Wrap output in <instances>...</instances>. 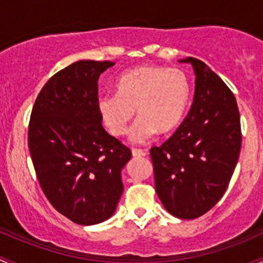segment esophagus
<instances>
[{
	"label": "esophagus",
	"instance_id": "obj_1",
	"mask_svg": "<svg viewBox=\"0 0 263 263\" xmlns=\"http://www.w3.org/2000/svg\"><path fill=\"white\" fill-rule=\"evenodd\" d=\"M132 154H133V157H145L148 154V152L142 151V149H133Z\"/></svg>",
	"mask_w": 263,
	"mask_h": 263
}]
</instances>
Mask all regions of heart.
<instances>
[{
    "label": "heart",
    "instance_id": "b5f03b06",
    "mask_svg": "<svg viewBox=\"0 0 263 263\" xmlns=\"http://www.w3.org/2000/svg\"><path fill=\"white\" fill-rule=\"evenodd\" d=\"M190 81L183 71L143 64L118 77L115 93L97 100V110L114 137H123L137 110L140 116L130 133L133 144H144L154 135L175 132L190 105Z\"/></svg>",
    "mask_w": 263,
    "mask_h": 263
}]
</instances>
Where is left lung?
Masks as SVG:
<instances>
[{"label": "left lung", "instance_id": "1", "mask_svg": "<svg viewBox=\"0 0 263 263\" xmlns=\"http://www.w3.org/2000/svg\"><path fill=\"white\" fill-rule=\"evenodd\" d=\"M195 73L194 102L175 134L151 149L154 185L164 209L195 219L221 199L239 157L242 134L233 92L204 62L187 57Z\"/></svg>", "mask_w": 263, "mask_h": 263}]
</instances>
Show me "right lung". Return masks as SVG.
<instances>
[{"mask_svg":"<svg viewBox=\"0 0 263 263\" xmlns=\"http://www.w3.org/2000/svg\"><path fill=\"white\" fill-rule=\"evenodd\" d=\"M114 62L78 61L39 92L29 124V149L37 181L54 209L80 226L115 213L121 170L132 153L102 128L97 81Z\"/></svg>","mask_w":263,"mask_h":263,"instance_id":"1","label":"right lung"}]
</instances>
